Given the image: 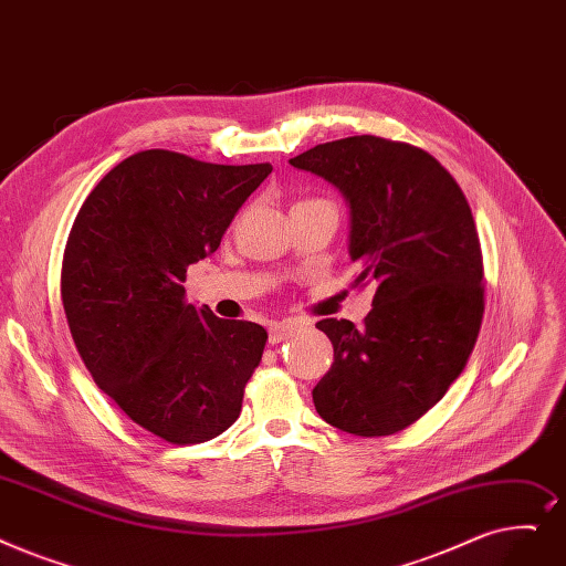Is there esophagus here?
Masks as SVG:
<instances>
[{
  "label": "esophagus",
  "instance_id": "1",
  "mask_svg": "<svg viewBox=\"0 0 566 566\" xmlns=\"http://www.w3.org/2000/svg\"><path fill=\"white\" fill-rule=\"evenodd\" d=\"M296 331H298V326L293 324V322L270 324V328H268V339H270V344H280V342L293 337V333H296Z\"/></svg>",
  "mask_w": 566,
  "mask_h": 566
}]
</instances>
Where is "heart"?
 <instances>
[{"mask_svg":"<svg viewBox=\"0 0 566 566\" xmlns=\"http://www.w3.org/2000/svg\"><path fill=\"white\" fill-rule=\"evenodd\" d=\"M312 201H322V199H312Z\"/></svg>","mask_w":566,"mask_h":566,"instance_id":"b5f03b06","label":"heart"}]
</instances>
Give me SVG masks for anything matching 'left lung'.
Returning <instances> with one entry per match:
<instances>
[{"instance_id": "1", "label": "left lung", "mask_w": 566, "mask_h": 566, "mask_svg": "<svg viewBox=\"0 0 566 566\" xmlns=\"http://www.w3.org/2000/svg\"><path fill=\"white\" fill-rule=\"evenodd\" d=\"M328 180L352 212L354 284H373L360 328L324 318L333 365L312 390L342 432H400L434 407L464 370L483 318V256L462 189L409 143L349 136L289 159Z\"/></svg>"}]
</instances>
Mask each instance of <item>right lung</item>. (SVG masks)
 Returning <instances> with one entry per match:
<instances>
[{
	"label": "right lung",
	"instance_id": "1",
	"mask_svg": "<svg viewBox=\"0 0 566 566\" xmlns=\"http://www.w3.org/2000/svg\"><path fill=\"white\" fill-rule=\"evenodd\" d=\"M270 164L143 150L102 178L71 227L62 305L94 384L170 444L235 423L268 333L187 303V268L212 254Z\"/></svg>",
	"mask_w": 566,
	"mask_h": 566
}]
</instances>
